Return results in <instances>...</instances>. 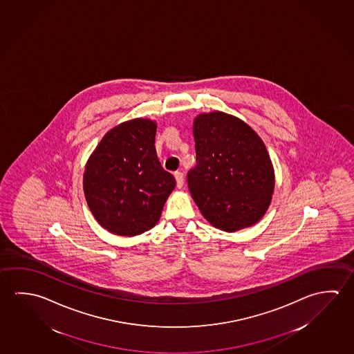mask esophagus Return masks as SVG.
<instances>
[{
	"label": "esophagus",
	"mask_w": 354,
	"mask_h": 354,
	"mask_svg": "<svg viewBox=\"0 0 354 354\" xmlns=\"http://www.w3.org/2000/svg\"><path fill=\"white\" fill-rule=\"evenodd\" d=\"M175 180H176V186L181 189L184 185V174L180 173V171H175L174 173Z\"/></svg>",
	"instance_id": "obj_1"
}]
</instances>
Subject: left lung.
Listing matches in <instances>:
<instances>
[{
  "instance_id": "left-lung-1",
  "label": "left lung",
  "mask_w": 354,
  "mask_h": 354,
  "mask_svg": "<svg viewBox=\"0 0 354 354\" xmlns=\"http://www.w3.org/2000/svg\"><path fill=\"white\" fill-rule=\"evenodd\" d=\"M196 165L187 185L203 217L236 232L267 212L275 176L261 137L237 117L214 111L194 120Z\"/></svg>"
}]
</instances>
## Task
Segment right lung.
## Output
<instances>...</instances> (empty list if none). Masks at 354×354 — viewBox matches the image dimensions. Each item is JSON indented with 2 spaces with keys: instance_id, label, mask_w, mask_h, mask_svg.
I'll return each mask as SVG.
<instances>
[{
  "instance_id": "right-lung-1",
  "label": "right lung",
  "mask_w": 354,
  "mask_h": 354,
  "mask_svg": "<svg viewBox=\"0 0 354 354\" xmlns=\"http://www.w3.org/2000/svg\"><path fill=\"white\" fill-rule=\"evenodd\" d=\"M156 132L151 120L123 122L104 134L87 160L85 198L109 232L133 237L149 231L174 190V176L158 159Z\"/></svg>"
}]
</instances>
